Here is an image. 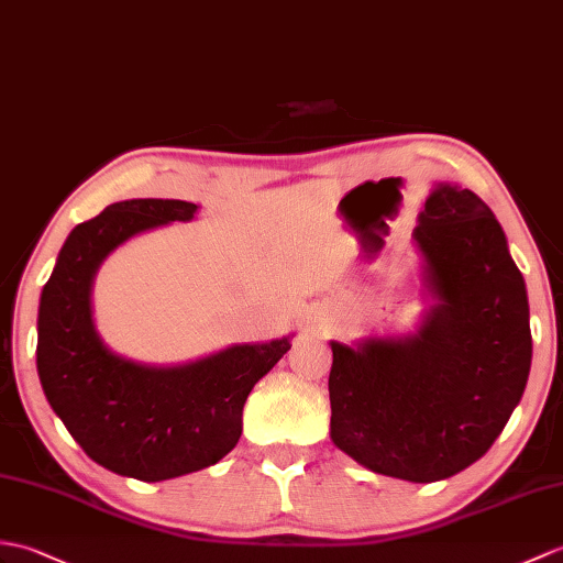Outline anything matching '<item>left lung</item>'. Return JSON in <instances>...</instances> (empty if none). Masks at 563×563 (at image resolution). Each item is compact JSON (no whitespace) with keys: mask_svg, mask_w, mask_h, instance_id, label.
Wrapping results in <instances>:
<instances>
[{"mask_svg":"<svg viewBox=\"0 0 563 563\" xmlns=\"http://www.w3.org/2000/svg\"><path fill=\"white\" fill-rule=\"evenodd\" d=\"M412 240L437 305L408 338L331 343V439L372 473L437 482L485 455L532 360L526 280L492 208L439 185Z\"/></svg>","mask_w":563,"mask_h":563,"instance_id":"8db88e82","label":"left lung"}]
</instances>
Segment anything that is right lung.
<instances>
[{"label":"right lung","instance_id":"obj_1","mask_svg":"<svg viewBox=\"0 0 563 563\" xmlns=\"http://www.w3.org/2000/svg\"><path fill=\"white\" fill-rule=\"evenodd\" d=\"M196 203L132 199L76 225L37 311V376L45 398L88 459L141 482L173 479L238 446L254 384L290 350V338L232 345L179 367H146L102 345L90 285L102 258L134 234L191 220Z\"/></svg>","mask_w":563,"mask_h":563}]
</instances>
